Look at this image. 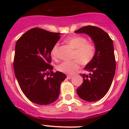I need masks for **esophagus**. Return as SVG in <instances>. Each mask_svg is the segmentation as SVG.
<instances>
[{
	"label": "esophagus",
	"mask_w": 129,
	"mask_h": 129,
	"mask_svg": "<svg viewBox=\"0 0 129 129\" xmlns=\"http://www.w3.org/2000/svg\"><path fill=\"white\" fill-rule=\"evenodd\" d=\"M72 77H73L72 75H67V79H71V78Z\"/></svg>",
	"instance_id": "esophagus-1"
}]
</instances>
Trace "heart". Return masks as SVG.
Wrapping results in <instances>:
<instances>
[{"label": "heart", "mask_w": 129, "mask_h": 129, "mask_svg": "<svg viewBox=\"0 0 129 129\" xmlns=\"http://www.w3.org/2000/svg\"><path fill=\"white\" fill-rule=\"evenodd\" d=\"M66 44L74 50L72 60L64 61L57 66L58 72L66 74H72L79 68V65L87 66L94 58L96 49L93 44L88 42L86 38L82 36H73L66 40ZM58 44H54L50 50V55L54 59L58 58Z\"/></svg>", "instance_id": "obj_1"}]
</instances>
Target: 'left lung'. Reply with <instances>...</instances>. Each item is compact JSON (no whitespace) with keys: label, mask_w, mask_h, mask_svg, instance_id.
I'll return each mask as SVG.
<instances>
[{"label":"left lung","mask_w":129,"mask_h":129,"mask_svg":"<svg viewBox=\"0 0 129 129\" xmlns=\"http://www.w3.org/2000/svg\"><path fill=\"white\" fill-rule=\"evenodd\" d=\"M75 32L89 35L95 46V56L84 68L90 74H80L83 83L77 89L82 99L95 102L106 95L115 75L116 63L113 41L107 33L95 26H85Z\"/></svg>","instance_id":"1"}]
</instances>
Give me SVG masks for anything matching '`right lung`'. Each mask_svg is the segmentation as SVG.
I'll return each mask as SVG.
<instances>
[{"label": "right lung", "mask_w": 129, "mask_h": 129, "mask_svg": "<svg viewBox=\"0 0 129 129\" xmlns=\"http://www.w3.org/2000/svg\"><path fill=\"white\" fill-rule=\"evenodd\" d=\"M60 38V33L33 28L15 44L14 70L22 91L31 102L48 105L58 99L63 73L52 71L50 50Z\"/></svg>", "instance_id": "obj_1"}]
</instances>
